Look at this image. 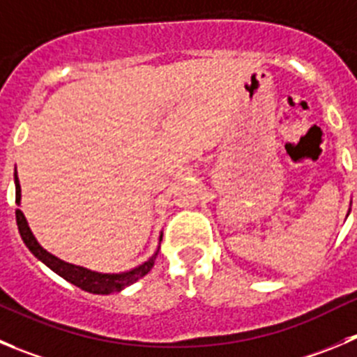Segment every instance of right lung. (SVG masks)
Returning <instances> with one entry per match:
<instances>
[{
  "label": "right lung",
  "instance_id": "right-lung-1",
  "mask_svg": "<svg viewBox=\"0 0 357 357\" xmlns=\"http://www.w3.org/2000/svg\"><path fill=\"white\" fill-rule=\"evenodd\" d=\"M15 203L20 205V184H19V176H17L15 172ZM15 219H17V226H19V233L22 236L24 243L35 254V257H38L43 264L50 268L52 271H56L59 277H63L64 280H68L73 286L80 287V289L87 291V293L93 294H110V293H119L124 287L131 286L142 278L144 275H147L151 271V268L154 266L155 256H158L159 249L155 250L154 256L151 257L149 261H145L144 264L140 266L133 268L130 271H122V273H100V271H93L87 270L84 266H77V264L66 263V261L59 259V257L52 256L50 252H47L38 242H36L35 235L31 233L28 226V220L24 217V213L20 212L19 208L15 210ZM162 236V235H161ZM159 236V240H161Z\"/></svg>",
  "mask_w": 357,
  "mask_h": 357
}]
</instances>
